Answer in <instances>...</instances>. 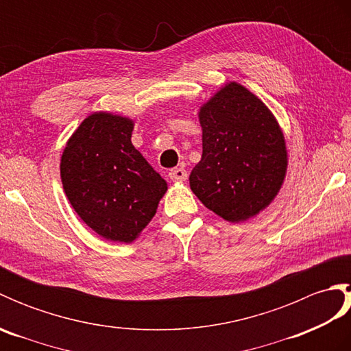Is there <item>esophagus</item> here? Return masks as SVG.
I'll use <instances>...</instances> for the list:
<instances>
[{
    "label": "esophagus",
    "instance_id": "34e87169",
    "mask_svg": "<svg viewBox=\"0 0 351 351\" xmlns=\"http://www.w3.org/2000/svg\"><path fill=\"white\" fill-rule=\"evenodd\" d=\"M169 178L173 182H184V181H187L189 175L182 167H176V169H171L169 171Z\"/></svg>",
    "mask_w": 351,
    "mask_h": 351
}]
</instances>
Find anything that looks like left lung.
Returning a JSON list of instances; mask_svg holds the SVG:
<instances>
[{
    "label": "left lung",
    "instance_id": "obj_1",
    "mask_svg": "<svg viewBox=\"0 0 351 351\" xmlns=\"http://www.w3.org/2000/svg\"><path fill=\"white\" fill-rule=\"evenodd\" d=\"M197 116L202 158L190 173L191 191L226 221L256 217L278 196L287 176V141L278 119L237 81L223 84Z\"/></svg>",
    "mask_w": 351,
    "mask_h": 351
}]
</instances>
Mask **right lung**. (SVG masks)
<instances>
[{"label": "right lung", "instance_id": "1", "mask_svg": "<svg viewBox=\"0 0 351 351\" xmlns=\"http://www.w3.org/2000/svg\"><path fill=\"white\" fill-rule=\"evenodd\" d=\"M134 121L108 111L87 116L60 160L64 195L86 225L108 241L130 244L154 219L167 182L131 136Z\"/></svg>", "mask_w": 351, "mask_h": 351}]
</instances>
